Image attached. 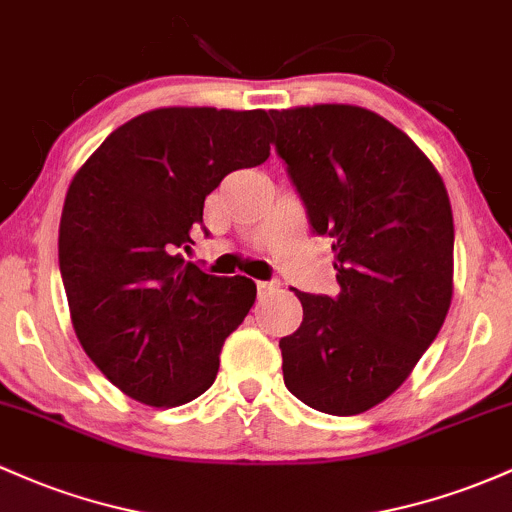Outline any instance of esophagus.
<instances>
[{
	"mask_svg": "<svg viewBox=\"0 0 512 512\" xmlns=\"http://www.w3.org/2000/svg\"><path fill=\"white\" fill-rule=\"evenodd\" d=\"M277 282H257V291H260V296H265V294H269V291H274L277 289Z\"/></svg>",
	"mask_w": 512,
	"mask_h": 512,
	"instance_id": "34e87169",
	"label": "esophagus"
}]
</instances>
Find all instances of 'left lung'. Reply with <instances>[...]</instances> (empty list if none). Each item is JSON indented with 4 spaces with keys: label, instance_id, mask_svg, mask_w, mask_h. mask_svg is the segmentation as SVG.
I'll return each mask as SVG.
<instances>
[{
    "label": "left lung",
    "instance_id": "obj_1",
    "mask_svg": "<svg viewBox=\"0 0 512 512\" xmlns=\"http://www.w3.org/2000/svg\"><path fill=\"white\" fill-rule=\"evenodd\" d=\"M272 119L313 230L333 238L340 284L338 299L296 291L303 320L279 340L284 384L320 413H364L411 376L447 318L445 182L401 128L362 106H294Z\"/></svg>",
    "mask_w": 512,
    "mask_h": 512
}]
</instances>
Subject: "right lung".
Returning a JSON list of instances; mask_svg holds the SVG:
<instances>
[{
	"label": "right lung",
	"instance_id": "obj_1",
	"mask_svg": "<svg viewBox=\"0 0 512 512\" xmlns=\"http://www.w3.org/2000/svg\"><path fill=\"white\" fill-rule=\"evenodd\" d=\"M262 109L165 106L116 128L72 177L58 257L72 328L99 372L153 408L216 381L223 342L255 303L247 277H213L184 250L228 172L269 157Z\"/></svg>",
	"mask_w": 512,
	"mask_h": 512
}]
</instances>
